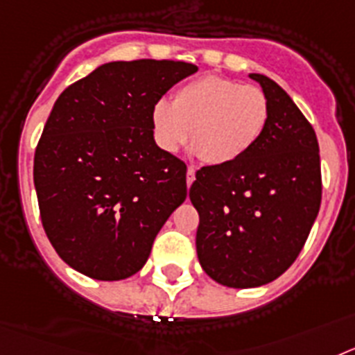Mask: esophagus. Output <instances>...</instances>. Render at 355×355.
Returning a JSON list of instances; mask_svg holds the SVG:
<instances>
[{
	"mask_svg": "<svg viewBox=\"0 0 355 355\" xmlns=\"http://www.w3.org/2000/svg\"><path fill=\"white\" fill-rule=\"evenodd\" d=\"M195 178H196V169L193 168V166H189V168H187V186H191V184L195 182Z\"/></svg>",
	"mask_w": 355,
	"mask_h": 355,
	"instance_id": "1",
	"label": "esophagus"
}]
</instances>
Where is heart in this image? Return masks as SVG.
<instances>
[{
	"mask_svg": "<svg viewBox=\"0 0 355 355\" xmlns=\"http://www.w3.org/2000/svg\"><path fill=\"white\" fill-rule=\"evenodd\" d=\"M268 116V98L259 87L203 75L180 85L173 103L153 105L152 128L164 152H178L191 134V146L205 164L229 166L257 144Z\"/></svg>",
	"mask_w": 355,
	"mask_h": 355,
	"instance_id": "obj_1",
	"label": "heart"
}]
</instances>
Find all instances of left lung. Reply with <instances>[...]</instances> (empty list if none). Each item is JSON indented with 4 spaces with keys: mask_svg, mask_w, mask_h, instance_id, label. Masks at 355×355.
Here are the masks:
<instances>
[{
    "mask_svg": "<svg viewBox=\"0 0 355 355\" xmlns=\"http://www.w3.org/2000/svg\"><path fill=\"white\" fill-rule=\"evenodd\" d=\"M248 76L270 107L261 139L234 164L196 171L189 189L200 214V264L218 284L237 289L268 284L295 263L322 202L313 126L279 84Z\"/></svg>",
    "mask_w": 355,
    "mask_h": 355,
    "instance_id": "8db88e82",
    "label": "left lung"
}]
</instances>
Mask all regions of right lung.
I'll return each instance as SVG.
<instances>
[{
  "label": "right lung",
  "instance_id": "right-lung-1",
  "mask_svg": "<svg viewBox=\"0 0 355 355\" xmlns=\"http://www.w3.org/2000/svg\"><path fill=\"white\" fill-rule=\"evenodd\" d=\"M198 67L175 60L109 62L55 101L33 159L42 227L64 263L96 280L146 264L187 196V168L153 139L152 109Z\"/></svg>",
  "mask_w": 355,
  "mask_h": 355
}]
</instances>
